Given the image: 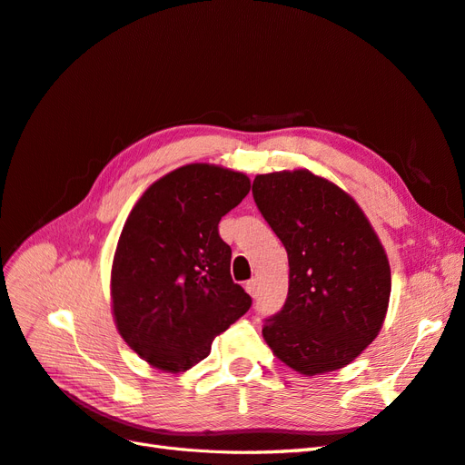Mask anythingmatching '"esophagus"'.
Returning a JSON list of instances; mask_svg holds the SVG:
<instances>
[{
  "instance_id": "34e87169",
  "label": "esophagus",
  "mask_w": 465,
  "mask_h": 465,
  "mask_svg": "<svg viewBox=\"0 0 465 465\" xmlns=\"http://www.w3.org/2000/svg\"><path fill=\"white\" fill-rule=\"evenodd\" d=\"M246 291L250 292V297H258V292H260V281L256 279V277H252L250 281H246Z\"/></svg>"
}]
</instances>
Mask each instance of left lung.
Here are the masks:
<instances>
[{"mask_svg": "<svg viewBox=\"0 0 465 465\" xmlns=\"http://www.w3.org/2000/svg\"><path fill=\"white\" fill-rule=\"evenodd\" d=\"M254 202L289 256V292L263 320L273 355L301 374L345 367L382 328L386 252L349 193L308 171L258 174Z\"/></svg>", "mask_w": 465, "mask_h": 465, "instance_id": "left-lung-1", "label": "left lung"}]
</instances>
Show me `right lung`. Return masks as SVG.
<instances>
[{"instance_id":"1","label":"right lung","mask_w":465,"mask_h":465,"mask_svg":"<svg viewBox=\"0 0 465 465\" xmlns=\"http://www.w3.org/2000/svg\"><path fill=\"white\" fill-rule=\"evenodd\" d=\"M248 192L246 174L193 163L154 182L132 209L112 262V312L124 341L153 367L192 369L252 306L219 236L221 217Z\"/></svg>"}]
</instances>
